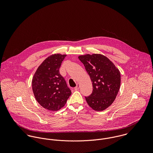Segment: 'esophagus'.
Masks as SVG:
<instances>
[{"label": "esophagus", "instance_id": "34e87169", "mask_svg": "<svg viewBox=\"0 0 153 153\" xmlns=\"http://www.w3.org/2000/svg\"><path fill=\"white\" fill-rule=\"evenodd\" d=\"M79 88V84H77V85H76V86L75 87V90H78V89Z\"/></svg>", "mask_w": 153, "mask_h": 153}]
</instances>
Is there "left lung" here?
<instances>
[{
  "label": "left lung",
  "mask_w": 153,
  "mask_h": 153,
  "mask_svg": "<svg viewBox=\"0 0 153 153\" xmlns=\"http://www.w3.org/2000/svg\"><path fill=\"white\" fill-rule=\"evenodd\" d=\"M78 58L92 82V92L85 97L88 105L97 111L107 108L114 101L120 89V71L103 55L87 54L79 56Z\"/></svg>",
  "instance_id": "8db88e82"
}]
</instances>
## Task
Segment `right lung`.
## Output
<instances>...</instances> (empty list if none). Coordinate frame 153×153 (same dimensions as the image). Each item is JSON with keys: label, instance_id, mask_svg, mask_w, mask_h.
I'll list each match as a JSON object with an SVG mask.
<instances>
[{"label": "right lung", "instance_id": "right-lung-1", "mask_svg": "<svg viewBox=\"0 0 153 153\" xmlns=\"http://www.w3.org/2000/svg\"><path fill=\"white\" fill-rule=\"evenodd\" d=\"M66 55L55 53L39 66L32 81L36 100L44 108L56 111L62 108L71 95L59 68Z\"/></svg>", "mask_w": 153, "mask_h": 153}]
</instances>
